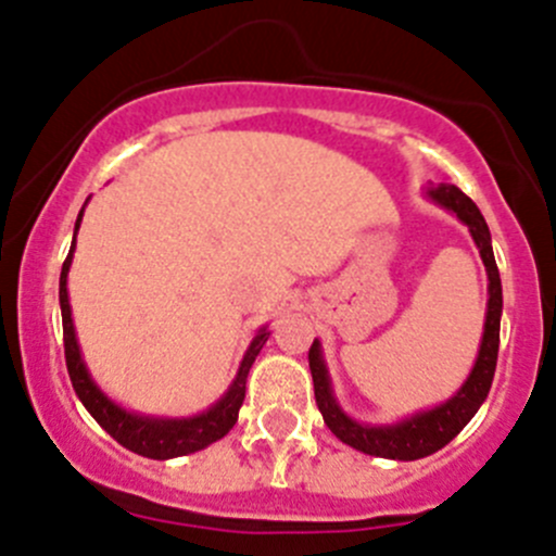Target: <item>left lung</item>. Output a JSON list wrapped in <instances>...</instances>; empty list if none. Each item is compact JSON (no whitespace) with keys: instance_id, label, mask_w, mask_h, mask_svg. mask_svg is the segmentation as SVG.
I'll use <instances>...</instances> for the list:
<instances>
[{"instance_id":"8db88e82","label":"left lung","mask_w":556,"mask_h":556,"mask_svg":"<svg viewBox=\"0 0 556 556\" xmlns=\"http://www.w3.org/2000/svg\"><path fill=\"white\" fill-rule=\"evenodd\" d=\"M427 195L434 203L445 206L454 212L462 223L470 228L472 241H476L481 261L486 266L489 277V304H486V323H483V339L481 350H478L476 366H472L470 377L465 386L448 399V402L438 404L432 409L415 413L404 421L391 424V427H369V424L353 421L348 413L337 404L331 391V377H328L326 361H323L320 342H312L309 348V369L312 382H315V402L323 413L326 427L342 440L344 445L355 451H364L369 456H380V459H399V462H413L424 459V456L434 454L443 445H448L462 429L470 424L472 415L483 404L492 388L494 369H497V350H500V315H503V285H500L497 263H494L492 252V233L478 212L476 203L454 185H438L429 187Z\"/></svg>"}]
</instances>
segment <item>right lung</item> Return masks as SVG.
Instances as JSON below:
<instances>
[{
    "instance_id": "1",
    "label": "right lung",
    "mask_w": 556,
    "mask_h": 556,
    "mask_svg": "<svg viewBox=\"0 0 556 556\" xmlns=\"http://www.w3.org/2000/svg\"><path fill=\"white\" fill-rule=\"evenodd\" d=\"M80 217H84V208H80L78 219H75V233H78ZM73 250H75V239H73V247H70L67 261H64L62 266V277H59L64 358H67V371H70V380H73L75 393H78L84 407L91 413V418H94V421L100 424V427L105 429L118 445H124V448L132 451V454L138 456H147V459H174V456L195 454V451L223 440L225 434L233 429V424L239 421V409L247 393V375H250L257 353H261V348L268 339L266 326L255 333V339H252L250 348H247L244 361H241L239 366V375H236V380L230 382L225 396L219 399L217 404H212L206 413L192 415V418H152V415L129 413V409L118 407L116 402H111V399L97 388V382L91 380L89 369H86L84 358H80L73 317H70V295H67V271H70V263H73Z\"/></svg>"
}]
</instances>
